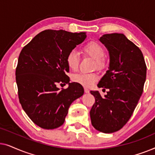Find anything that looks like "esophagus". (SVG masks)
Here are the masks:
<instances>
[{
	"label": "esophagus",
	"instance_id": "1",
	"mask_svg": "<svg viewBox=\"0 0 155 155\" xmlns=\"http://www.w3.org/2000/svg\"><path fill=\"white\" fill-rule=\"evenodd\" d=\"M84 92H85V93H89V92H90V90H89V89L87 87H84Z\"/></svg>",
	"mask_w": 155,
	"mask_h": 155
}]
</instances>
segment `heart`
<instances>
[{
  "label": "heart",
  "mask_w": 155,
  "mask_h": 155,
  "mask_svg": "<svg viewBox=\"0 0 155 155\" xmlns=\"http://www.w3.org/2000/svg\"><path fill=\"white\" fill-rule=\"evenodd\" d=\"M82 52L95 59L97 65L99 68L102 67L103 58L105 56V51L101 44L96 41L88 42L84 44L82 47ZM79 62L80 58L78 53L75 50L71 51L66 57V63L69 69L73 71H77ZM72 80L76 83L80 84L85 87H90L97 81V75L94 73H80L72 76Z\"/></svg>",
  "instance_id": "obj_1"
}]
</instances>
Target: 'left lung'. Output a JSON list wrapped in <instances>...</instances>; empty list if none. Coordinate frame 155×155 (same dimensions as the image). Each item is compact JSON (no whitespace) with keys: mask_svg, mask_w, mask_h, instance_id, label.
Returning a JSON list of instances; mask_svg holds the SVG:
<instances>
[{"mask_svg":"<svg viewBox=\"0 0 155 155\" xmlns=\"http://www.w3.org/2000/svg\"><path fill=\"white\" fill-rule=\"evenodd\" d=\"M99 41L109 51L110 63L97 86L109 91L104 97L98 91H90L95 103L90 114L96 130L111 133L122 128L132 116L143 94L147 66L140 49L124 34L104 35Z\"/></svg>","mask_w":155,"mask_h":155,"instance_id":"8db88e82","label":"left lung"}]
</instances>
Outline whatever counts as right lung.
Here are the masks:
<instances>
[{
    "label": "right lung",
    "mask_w": 155,
    "mask_h": 155,
    "mask_svg": "<svg viewBox=\"0 0 155 155\" xmlns=\"http://www.w3.org/2000/svg\"><path fill=\"white\" fill-rule=\"evenodd\" d=\"M86 37L85 32L47 29L21 51L15 71L19 100L38 126L54 129L62 126L70 106L84 94L81 84L69 82L66 57ZM58 84H68L69 87L60 90Z\"/></svg>",
    "instance_id": "right-lung-1"
}]
</instances>
